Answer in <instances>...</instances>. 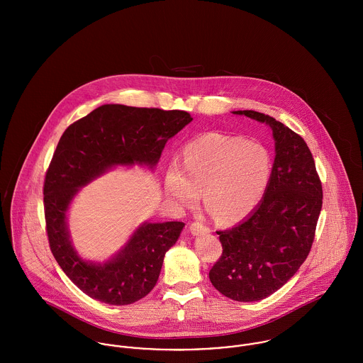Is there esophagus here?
<instances>
[{
    "mask_svg": "<svg viewBox=\"0 0 363 363\" xmlns=\"http://www.w3.org/2000/svg\"><path fill=\"white\" fill-rule=\"evenodd\" d=\"M190 232L194 235V236H201V235H207L209 233V229L207 226H204L201 222H193L190 225Z\"/></svg>",
    "mask_w": 363,
    "mask_h": 363,
    "instance_id": "obj_1",
    "label": "esophagus"
}]
</instances>
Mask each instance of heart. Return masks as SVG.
Instances as JSON below:
<instances>
[{"mask_svg":"<svg viewBox=\"0 0 363 363\" xmlns=\"http://www.w3.org/2000/svg\"><path fill=\"white\" fill-rule=\"evenodd\" d=\"M272 170V155L264 144L209 133L187 143L182 159L169 164L164 189L182 207H194L204 189V201L215 216L236 222L261 203Z\"/></svg>","mask_w":363,"mask_h":363,"instance_id":"obj_1","label":"heart"}]
</instances>
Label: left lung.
<instances>
[{
    "mask_svg": "<svg viewBox=\"0 0 363 363\" xmlns=\"http://www.w3.org/2000/svg\"><path fill=\"white\" fill-rule=\"evenodd\" d=\"M272 131L275 159L268 190L239 225L216 232L222 256L209 281L238 302H256L284 286L311 252L323 204V189L305 140L275 118L255 110H238Z\"/></svg>",
    "mask_w": 363,
    "mask_h": 363,
    "instance_id": "8db88e82",
    "label": "left lung"
}]
</instances>
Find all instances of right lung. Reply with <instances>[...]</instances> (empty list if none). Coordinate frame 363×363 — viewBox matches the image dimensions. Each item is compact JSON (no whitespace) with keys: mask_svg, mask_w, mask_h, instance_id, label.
I'll use <instances>...</instances> for the list:
<instances>
[{"mask_svg":"<svg viewBox=\"0 0 363 363\" xmlns=\"http://www.w3.org/2000/svg\"><path fill=\"white\" fill-rule=\"evenodd\" d=\"M193 117L183 110L104 104L61 135L45 180V215L52 256L88 296L107 305H131L156 285L166 252L183 222H143L104 261L84 259L72 245L68 211L82 187L116 167L155 170L166 143Z\"/></svg>","mask_w":363,"mask_h":363,"instance_id":"add662e5","label":"right lung"}]
</instances>
